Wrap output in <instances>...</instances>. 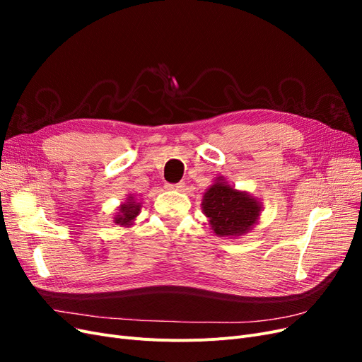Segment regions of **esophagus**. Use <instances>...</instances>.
<instances>
[{
  "mask_svg": "<svg viewBox=\"0 0 362 362\" xmlns=\"http://www.w3.org/2000/svg\"><path fill=\"white\" fill-rule=\"evenodd\" d=\"M184 182H178V184H168L166 189L168 190H175V192H182L184 190Z\"/></svg>",
  "mask_w": 362,
  "mask_h": 362,
  "instance_id": "obj_1",
  "label": "esophagus"
}]
</instances>
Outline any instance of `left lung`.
Wrapping results in <instances>:
<instances>
[{"mask_svg": "<svg viewBox=\"0 0 362 362\" xmlns=\"http://www.w3.org/2000/svg\"><path fill=\"white\" fill-rule=\"evenodd\" d=\"M201 206L213 233L229 238L247 234L262 211V202L257 196L237 190L223 177H217L204 192Z\"/></svg>", "mask_w": 362, "mask_h": 362, "instance_id": "obj_1", "label": "left lung"}]
</instances>
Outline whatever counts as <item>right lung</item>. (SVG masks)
<instances>
[{"instance_id":"1","label":"right lung","mask_w":362,"mask_h":362,"mask_svg":"<svg viewBox=\"0 0 362 362\" xmlns=\"http://www.w3.org/2000/svg\"><path fill=\"white\" fill-rule=\"evenodd\" d=\"M140 210H141V204L137 202L136 194L133 193L127 194L125 201L116 208V213L113 216L115 225L131 228L136 223V217L140 214Z\"/></svg>"}]
</instances>
